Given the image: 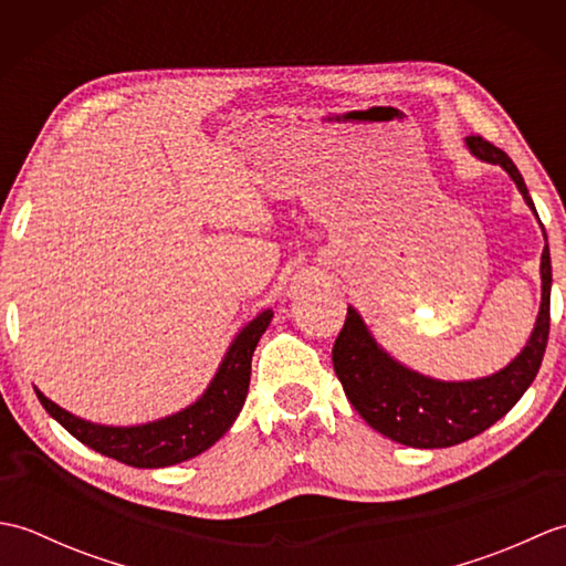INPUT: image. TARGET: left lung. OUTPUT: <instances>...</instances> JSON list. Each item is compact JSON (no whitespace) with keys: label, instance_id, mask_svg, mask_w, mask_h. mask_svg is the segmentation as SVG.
Segmentation results:
<instances>
[{"label":"left lung","instance_id":"1","mask_svg":"<svg viewBox=\"0 0 566 566\" xmlns=\"http://www.w3.org/2000/svg\"><path fill=\"white\" fill-rule=\"evenodd\" d=\"M467 146L476 158L501 165L518 185L527 207L535 211L518 167L506 153L482 136H467ZM539 272H543V304L525 350L506 369L476 381H436L401 367L379 350L357 311L347 308L345 326L333 345V369L355 411L381 436L408 448L426 450L452 448L494 426L518 403L543 365L549 335L552 286L547 245Z\"/></svg>","mask_w":566,"mask_h":566}]
</instances>
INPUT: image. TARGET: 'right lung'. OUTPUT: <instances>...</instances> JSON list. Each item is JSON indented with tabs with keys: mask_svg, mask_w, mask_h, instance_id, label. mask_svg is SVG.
<instances>
[{
	"mask_svg": "<svg viewBox=\"0 0 566 566\" xmlns=\"http://www.w3.org/2000/svg\"><path fill=\"white\" fill-rule=\"evenodd\" d=\"M272 321V311L250 321L238 333L231 350L226 353L219 371L209 384L207 394L197 403H191L185 411L170 418H163L158 423L136 426V428H106L94 426L87 420L75 418L63 411L57 403L45 399L41 391H35L43 408L51 413L70 436H75L82 444L97 450L106 457L124 462L128 467H170L185 462L189 457H197L219 440L223 432L233 426L235 416L245 403L248 384H250V363L255 353L258 340L268 331Z\"/></svg>",
	"mask_w": 566,
	"mask_h": 566,
	"instance_id": "1",
	"label": "right lung"
}]
</instances>
